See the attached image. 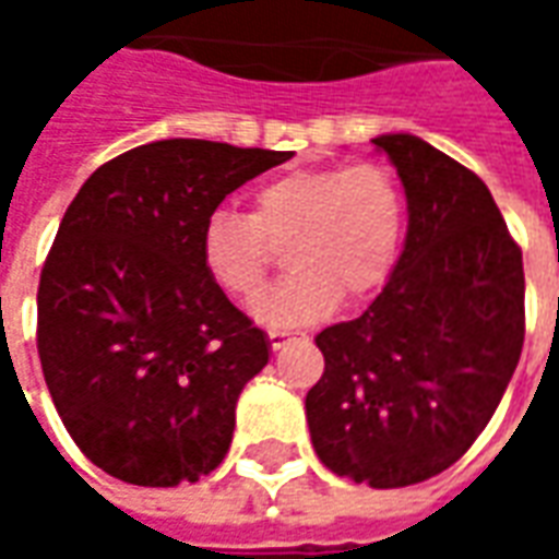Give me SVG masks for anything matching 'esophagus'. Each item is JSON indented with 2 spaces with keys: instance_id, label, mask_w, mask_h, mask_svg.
<instances>
[{
  "instance_id": "34e87169",
  "label": "esophagus",
  "mask_w": 559,
  "mask_h": 559,
  "mask_svg": "<svg viewBox=\"0 0 559 559\" xmlns=\"http://www.w3.org/2000/svg\"><path fill=\"white\" fill-rule=\"evenodd\" d=\"M299 335V332H290V329H269V344H272V350H281L287 341H293Z\"/></svg>"
}]
</instances>
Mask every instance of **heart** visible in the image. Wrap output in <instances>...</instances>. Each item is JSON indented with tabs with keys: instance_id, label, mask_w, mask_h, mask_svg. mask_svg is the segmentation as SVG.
Segmentation results:
<instances>
[{
	"instance_id": "1",
	"label": "heart",
	"mask_w": 559,
	"mask_h": 559,
	"mask_svg": "<svg viewBox=\"0 0 559 559\" xmlns=\"http://www.w3.org/2000/svg\"><path fill=\"white\" fill-rule=\"evenodd\" d=\"M401 236L404 200L386 167H320L260 185L251 215L215 209L200 227V260L221 290L251 299L266 281L272 245L287 242V278L254 302L260 323L287 329L329 317L341 296H374L395 272Z\"/></svg>"
}]
</instances>
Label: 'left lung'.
Masks as SVG:
<instances>
[{"label":"left lung","mask_w":559,"mask_h":559,"mask_svg":"<svg viewBox=\"0 0 559 559\" xmlns=\"http://www.w3.org/2000/svg\"><path fill=\"white\" fill-rule=\"evenodd\" d=\"M371 143L399 170L407 236L374 302L314 338L326 371L305 413L332 473L404 488L491 421L524 347V263L476 173L413 134Z\"/></svg>","instance_id":"left-lung-1"}]
</instances>
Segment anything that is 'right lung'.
<instances>
[{"instance_id": "obj_1", "label": "right lung", "mask_w": 559, "mask_h": 559, "mask_svg": "<svg viewBox=\"0 0 559 559\" xmlns=\"http://www.w3.org/2000/svg\"><path fill=\"white\" fill-rule=\"evenodd\" d=\"M293 152L158 140L107 160L59 224L38 284V356L68 433L128 485L173 488L218 467L263 329L200 260V227Z\"/></svg>"}]
</instances>
